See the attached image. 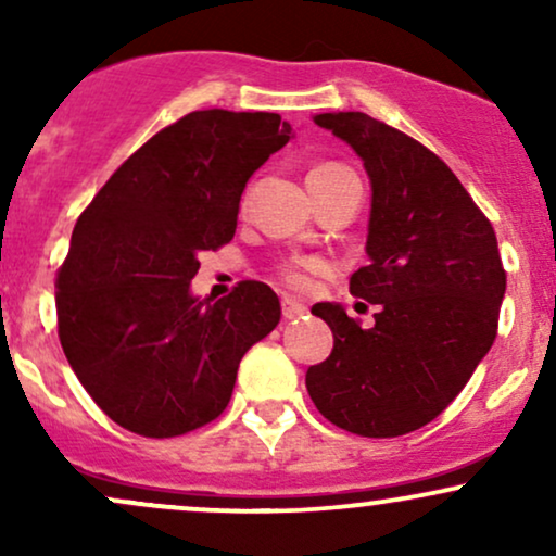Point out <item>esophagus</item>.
<instances>
[{
	"label": "esophagus",
	"instance_id": "esophagus-1",
	"mask_svg": "<svg viewBox=\"0 0 556 556\" xmlns=\"http://www.w3.org/2000/svg\"><path fill=\"white\" fill-rule=\"evenodd\" d=\"M308 314V305L298 303L295 298H285L282 300V316L287 318V321H292V318H300Z\"/></svg>",
	"mask_w": 556,
	"mask_h": 556
}]
</instances>
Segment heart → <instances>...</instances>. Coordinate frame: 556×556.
<instances>
[{
    "label": "heart",
    "mask_w": 556,
    "mask_h": 556,
    "mask_svg": "<svg viewBox=\"0 0 556 556\" xmlns=\"http://www.w3.org/2000/svg\"><path fill=\"white\" fill-rule=\"evenodd\" d=\"M340 164H321V167L311 169V172H324V169H337ZM318 264L316 261H292V264L282 266V279L290 287H295V290H300V287L308 285V271H316Z\"/></svg>",
    "instance_id": "obj_1"
}]
</instances>
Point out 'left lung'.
I'll list each match as a JSON object with an SVG mask.
<instances>
[{"label": "left lung", "mask_w": 556, "mask_h": 556, "mask_svg": "<svg viewBox=\"0 0 556 556\" xmlns=\"http://www.w3.org/2000/svg\"><path fill=\"white\" fill-rule=\"evenodd\" d=\"M371 180L366 256L350 292L379 305L374 327L316 303L334 334L305 374L324 418L358 437H402L460 394L494 344L507 287L494 227L426 146L363 112L314 114Z\"/></svg>", "instance_id": "1"}]
</instances>
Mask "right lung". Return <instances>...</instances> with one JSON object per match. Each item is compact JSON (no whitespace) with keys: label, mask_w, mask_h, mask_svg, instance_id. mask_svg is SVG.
Listing matches in <instances>:
<instances>
[{"label":"right lung","mask_w":556,"mask_h":556,"mask_svg":"<svg viewBox=\"0 0 556 556\" xmlns=\"http://www.w3.org/2000/svg\"><path fill=\"white\" fill-rule=\"evenodd\" d=\"M292 138L274 112L201 110L143 143L96 193L56 277L70 366L96 405L140 437L219 416L242 355L279 324L264 282L198 298V253L232 240L240 195Z\"/></svg>","instance_id":"1"}]
</instances>
